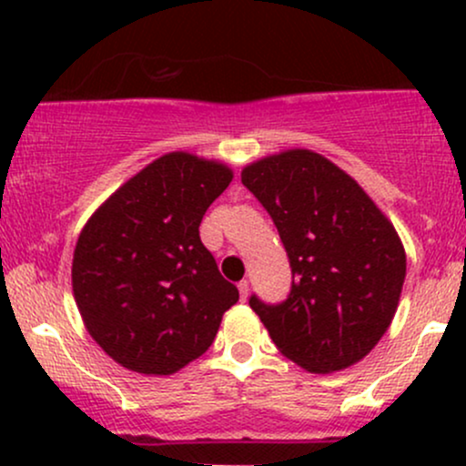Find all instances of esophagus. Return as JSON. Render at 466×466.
<instances>
[{
	"label": "esophagus",
	"instance_id": "34e87169",
	"mask_svg": "<svg viewBox=\"0 0 466 466\" xmlns=\"http://www.w3.org/2000/svg\"><path fill=\"white\" fill-rule=\"evenodd\" d=\"M238 293H240V300H248V296H249V282L248 280L238 282Z\"/></svg>",
	"mask_w": 466,
	"mask_h": 466
}]
</instances>
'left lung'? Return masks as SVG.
I'll return each mask as SVG.
<instances>
[{"instance_id":"obj_1","label":"left lung","mask_w":466,"mask_h":466,"mask_svg":"<svg viewBox=\"0 0 466 466\" xmlns=\"http://www.w3.org/2000/svg\"><path fill=\"white\" fill-rule=\"evenodd\" d=\"M240 181L269 212L291 265L285 302L249 298L278 350L318 374L363 360L399 307L397 229L350 175L307 148L245 166Z\"/></svg>"}]
</instances>
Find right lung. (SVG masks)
I'll return each instance as SVG.
<instances>
[{
  "label": "right lung",
  "mask_w": 466,
  "mask_h": 466,
  "mask_svg": "<svg viewBox=\"0 0 466 466\" xmlns=\"http://www.w3.org/2000/svg\"><path fill=\"white\" fill-rule=\"evenodd\" d=\"M232 170L166 153L122 184L80 232L72 289L89 335L140 374H173L210 349L238 289L201 243L210 203Z\"/></svg>",
  "instance_id": "1"
}]
</instances>
